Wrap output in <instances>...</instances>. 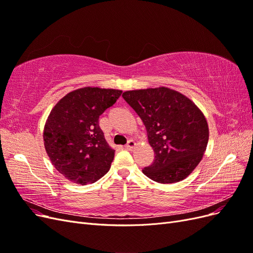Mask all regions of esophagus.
<instances>
[{
  "label": "esophagus",
  "instance_id": "obj_1",
  "mask_svg": "<svg viewBox=\"0 0 253 253\" xmlns=\"http://www.w3.org/2000/svg\"><path fill=\"white\" fill-rule=\"evenodd\" d=\"M136 145V142L134 141V140H132V139H129L128 141H127V143L126 144V149H127V150H132L134 147Z\"/></svg>",
  "mask_w": 253,
  "mask_h": 253
}]
</instances>
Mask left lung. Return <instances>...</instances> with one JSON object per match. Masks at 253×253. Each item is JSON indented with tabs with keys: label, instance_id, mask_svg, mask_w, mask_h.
Returning a JSON list of instances; mask_svg holds the SVG:
<instances>
[{
	"label": "left lung",
	"instance_id": "obj_1",
	"mask_svg": "<svg viewBox=\"0 0 253 253\" xmlns=\"http://www.w3.org/2000/svg\"><path fill=\"white\" fill-rule=\"evenodd\" d=\"M125 100L147 128L154 163L143 174L159 183L178 182L201 163L209 140L208 122L198 106L165 86L126 90Z\"/></svg>",
	"mask_w": 253,
	"mask_h": 253
}]
</instances>
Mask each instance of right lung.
<instances>
[{
  "instance_id": "obj_1",
  "label": "right lung",
  "mask_w": 253,
  "mask_h": 253,
  "mask_svg": "<svg viewBox=\"0 0 253 253\" xmlns=\"http://www.w3.org/2000/svg\"><path fill=\"white\" fill-rule=\"evenodd\" d=\"M122 90L85 86L66 94L45 122L44 147L56 170L78 185L94 183L109 172L115 150L105 140L99 116Z\"/></svg>"
}]
</instances>
